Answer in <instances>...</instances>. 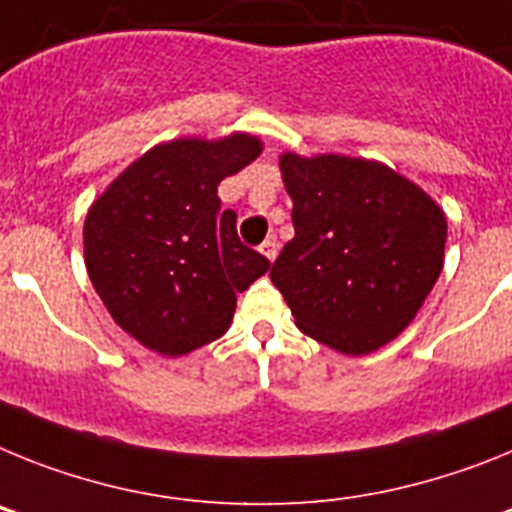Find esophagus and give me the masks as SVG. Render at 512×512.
Masks as SVG:
<instances>
[{
    "instance_id": "1",
    "label": "esophagus",
    "mask_w": 512,
    "mask_h": 512,
    "mask_svg": "<svg viewBox=\"0 0 512 512\" xmlns=\"http://www.w3.org/2000/svg\"><path fill=\"white\" fill-rule=\"evenodd\" d=\"M260 252L273 262L275 257H278V242H275V239H265V242L260 244Z\"/></svg>"
}]
</instances>
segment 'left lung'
<instances>
[{
	"label": "left lung",
	"instance_id": "1",
	"mask_svg": "<svg viewBox=\"0 0 512 512\" xmlns=\"http://www.w3.org/2000/svg\"><path fill=\"white\" fill-rule=\"evenodd\" d=\"M281 172L296 234L270 281L304 335L345 355L379 350L415 319L441 275V206L368 159L286 151Z\"/></svg>",
	"mask_w": 512,
	"mask_h": 512
}]
</instances>
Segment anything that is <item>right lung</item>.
<instances>
[{
	"mask_svg": "<svg viewBox=\"0 0 512 512\" xmlns=\"http://www.w3.org/2000/svg\"><path fill=\"white\" fill-rule=\"evenodd\" d=\"M260 139H175L108 185L84 221V265L115 324L167 358L219 340L237 293L270 262L244 247L219 182L260 157Z\"/></svg>",
	"mask_w": 512,
	"mask_h": 512,
	"instance_id": "obj_1",
	"label": "right lung"
}]
</instances>
